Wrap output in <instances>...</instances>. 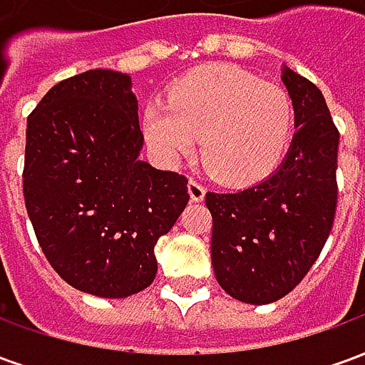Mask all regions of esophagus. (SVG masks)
Instances as JSON below:
<instances>
[{"mask_svg":"<svg viewBox=\"0 0 365 365\" xmlns=\"http://www.w3.org/2000/svg\"><path fill=\"white\" fill-rule=\"evenodd\" d=\"M187 191H190L191 201H195V203H201V201L205 199V187H203L197 180H190V183H187Z\"/></svg>","mask_w":365,"mask_h":365,"instance_id":"34e87169","label":"esophagus"}]
</instances>
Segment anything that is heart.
Listing matches in <instances>:
<instances>
[{
	"instance_id": "heart-1",
	"label": "heart",
	"mask_w": 365,
	"mask_h": 365,
	"mask_svg": "<svg viewBox=\"0 0 365 365\" xmlns=\"http://www.w3.org/2000/svg\"><path fill=\"white\" fill-rule=\"evenodd\" d=\"M293 99L282 86L230 64H209L180 78L168 103L146 105V140L170 162L185 158L199 135L203 166L225 183H250L274 170L289 144Z\"/></svg>"
}]
</instances>
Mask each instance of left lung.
<instances>
[{
    "mask_svg": "<svg viewBox=\"0 0 365 365\" xmlns=\"http://www.w3.org/2000/svg\"><path fill=\"white\" fill-rule=\"evenodd\" d=\"M295 135L274 174L240 191H207L213 217L211 262L230 297L268 305L311 269L336 213L338 130L321 90L283 66Z\"/></svg>",
    "mask_w": 365,
    "mask_h": 365,
    "instance_id": "8db88e82",
    "label": "left lung"
}]
</instances>
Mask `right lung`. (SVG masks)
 Listing matches in <instances>:
<instances>
[{
    "instance_id": "1",
    "label": "right lung",
    "mask_w": 365,
    "mask_h": 365,
    "mask_svg": "<svg viewBox=\"0 0 365 365\" xmlns=\"http://www.w3.org/2000/svg\"><path fill=\"white\" fill-rule=\"evenodd\" d=\"M130 76L88 70L27 119L23 193L46 260L76 289L123 299L158 272L154 246L190 201L185 175L140 160Z\"/></svg>"
}]
</instances>
